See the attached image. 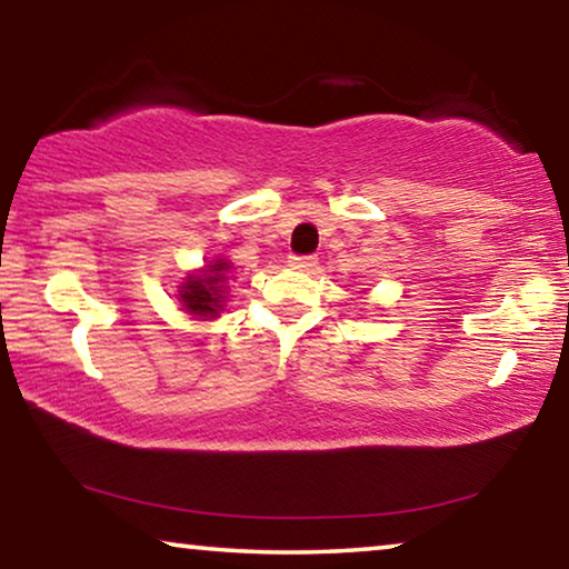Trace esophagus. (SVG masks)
<instances>
[{
	"label": "esophagus",
	"mask_w": 569,
	"mask_h": 569,
	"mask_svg": "<svg viewBox=\"0 0 569 569\" xmlns=\"http://www.w3.org/2000/svg\"><path fill=\"white\" fill-rule=\"evenodd\" d=\"M288 266H291L293 270H315L317 258H311V254H303V258H299V254H291V258H288Z\"/></svg>",
	"instance_id": "34e87169"
}]
</instances>
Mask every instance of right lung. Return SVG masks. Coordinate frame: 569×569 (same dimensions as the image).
I'll list each match as a JSON object with an SVG mask.
<instances>
[{
  "label": "right lung",
  "instance_id": "1",
  "mask_svg": "<svg viewBox=\"0 0 569 569\" xmlns=\"http://www.w3.org/2000/svg\"><path fill=\"white\" fill-rule=\"evenodd\" d=\"M234 262L227 258L206 260L203 268L190 270L178 286V301L190 319L198 322H211L219 319L229 301V278Z\"/></svg>",
  "mask_w": 569,
  "mask_h": 569
}]
</instances>
